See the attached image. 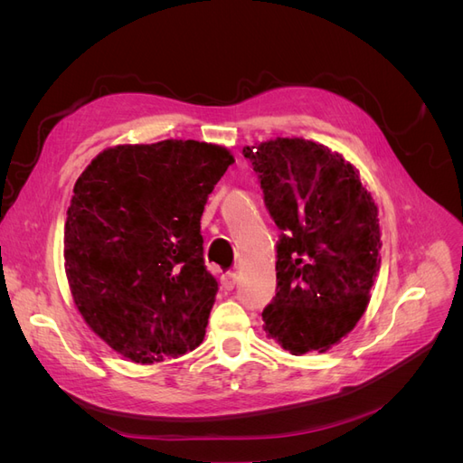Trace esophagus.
<instances>
[{
  "mask_svg": "<svg viewBox=\"0 0 463 463\" xmlns=\"http://www.w3.org/2000/svg\"><path fill=\"white\" fill-rule=\"evenodd\" d=\"M235 284H237V274H235V272H228V274H223V276L220 278L222 289L232 291V289L235 288Z\"/></svg>",
  "mask_w": 463,
  "mask_h": 463,
  "instance_id": "34e87169",
  "label": "esophagus"
}]
</instances>
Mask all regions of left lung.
I'll return each mask as SVG.
<instances>
[{
	"mask_svg": "<svg viewBox=\"0 0 463 463\" xmlns=\"http://www.w3.org/2000/svg\"><path fill=\"white\" fill-rule=\"evenodd\" d=\"M282 237L264 330L291 355L325 354L355 328L381 270L378 208L340 152L299 137L243 146Z\"/></svg>",
	"mask_w": 463,
	"mask_h": 463,
	"instance_id": "1",
	"label": "left lung"
}]
</instances>
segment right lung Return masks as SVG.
<instances>
[{
    "instance_id": "obj_1",
    "label": "right lung",
    "mask_w": 463,
    "mask_h": 463,
    "mask_svg": "<svg viewBox=\"0 0 463 463\" xmlns=\"http://www.w3.org/2000/svg\"><path fill=\"white\" fill-rule=\"evenodd\" d=\"M220 145L167 141L102 150L73 187L63 232L69 289L89 328L141 365L204 340L218 291L201 216L233 164Z\"/></svg>"
}]
</instances>
